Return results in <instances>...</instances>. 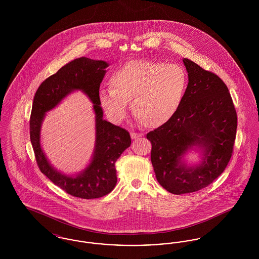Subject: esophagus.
Listing matches in <instances>:
<instances>
[{
    "label": "esophagus",
    "mask_w": 259,
    "mask_h": 259,
    "mask_svg": "<svg viewBox=\"0 0 259 259\" xmlns=\"http://www.w3.org/2000/svg\"><path fill=\"white\" fill-rule=\"evenodd\" d=\"M143 134L142 133H135V132H133V133H131V138L133 139V140H136V139H138V138H141V137H143Z\"/></svg>",
    "instance_id": "obj_1"
}]
</instances>
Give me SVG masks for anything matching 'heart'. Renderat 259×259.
<instances>
[{"label": "heart", "mask_w": 259, "mask_h": 259, "mask_svg": "<svg viewBox=\"0 0 259 259\" xmlns=\"http://www.w3.org/2000/svg\"><path fill=\"white\" fill-rule=\"evenodd\" d=\"M186 83V74L179 65L131 60L111 73V88L102 89L99 101L113 122L126 116L130 101L136 118L155 128L168 122L180 109Z\"/></svg>", "instance_id": "1"}]
</instances>
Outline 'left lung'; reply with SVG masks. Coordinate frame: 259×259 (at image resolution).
Returning <instances> with one entry per match:
<instances>
[{"label":"left lung","instance_id":"8db88e82","mask_svg":"<svg viewBox=\"0 0 259 259\" xmlns=\"http://www.w3.org/2000/svg\"><path fill=\"white\" fill-rule=\"evenodd\" d=\"M183 61L188 74L183 103L168 122L147 134L156 179L177 195L200 190L222 175L232 156L237 130V112L222 78L189 59ZM195 147L202 160L187 166L182 157Z\"/></svg>","mask_w":259,"mask_h":259}]
</instances>
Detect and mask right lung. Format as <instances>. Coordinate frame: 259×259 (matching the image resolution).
<instances>
[{
  "mask_svg": "<svg viewBox=\"0 0 259 259\" xmlns=\"http://www.w3.org/2000/svg\"><path fill=\"white\" fill-rule=\"evenodd\" d=\"M109 63L80 57L63 66L37 88L30 117V139L40 172L68 194L81 199H95L109 194L117 182L115 162L131 145L128 131L103 119L99 101L100 84ZM75 90H81L94 103L97 140L93 159L75 176L57 171L40 147V127L45 113Z\"/></svg>",
  "mask_w": 259,
  "mask_h": 259,
  "instance_id": "add662e5",
  "label": "right lung"
}]
</instances>
